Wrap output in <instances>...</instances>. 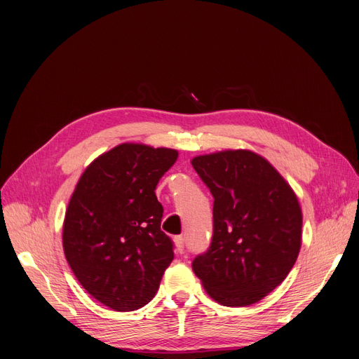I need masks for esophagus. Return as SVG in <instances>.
Masks as SVG:
<instances>
[{
	"mask_svg": "<svg viewBox=\"0 0 359 359\" xmlns=\"http://www.w3.org/2000/svg\"><path fill=\"white\" fill-rule=\"evenodd\" d=\"M173 243H175L177 252L180 255H182L184 253V238L182 236H175V238H173Z\"/></svg>",
	"mask_w": 359,
	"mask_h": 359,
	"instance_id": "34e87169",
	"label": "esophagus"
}]
</instances>
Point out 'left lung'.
I'll list each match as a JSON object with an SVG mask.
<instances>
[{"label":"left lung","instance_id":"obj_1","mask_svg":"<svg viewBox=\"0 0 359 359\" xmlns=\"http://www.w3.org/2000/svg\"><path fill=\"white\" fill-rule=\"evenodd\" d=\"M214 198V233L193 271L208 295L227 307L265 298L290 273L301 248L295 191L271 163L248 149L191 160Z\"/></svg>","mask_w":359,"mask_h":359}]
</instances>
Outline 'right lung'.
<instances>
[{
  "label": "right lung",
  "mask_w": 359,
  "mask_h": 359,
  "mask_svg": "<svg viewBox=\"0 0 359 359\" xmlns=\"http://www.w3.org/2000/svg\"><path fill=\"white\" fill-rule=\"evenodd\" d=\"M177 158V149L121 144L76 184L62 224L64 255L82 287L115 311L153 299L172 262L154 190Z\"/></svg>",
  "instance_id": "obj_1"
}]
</instances>
